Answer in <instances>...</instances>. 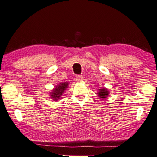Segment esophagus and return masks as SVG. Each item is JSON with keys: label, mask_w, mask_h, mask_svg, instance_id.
Instances as JSON below:
<instances>
[{"label": "esophagus", "mask_w": 157, "mask_h": 157, "mask_svg": "<svg viewBox=\"0 0 157 157\" xmlns=\"http://www.w3.org/2000/svg\"><path fill=\"white\" fill-rule=\"evenodd\" d=\"M83 76L82 75H78L76 76V78H75V80L77 81V82H82L83 81Z\"/></svg>", "instance_id": "obj_1"}]
</instances>
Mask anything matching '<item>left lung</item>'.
I'll list each match as a JSON object with an SVG mask.
<instances>
[{
    "label": "left lung",
    "mask_w": 157,
    "mask_h": 157,
    "mask_svg": "<svg viewBox=\"0 0 157 157\" xmlns=\"http://www.w3.org/2000/svg\"><path fill=\"white\" fill-rule=\"evenodd\" d=\"M99 92H98V96L100 97V98H102V99H105V98H107L109 94V91H108L106 88H100L99 89Z\"/></svg>",
    "instance_id": "1"
}]
</instances>
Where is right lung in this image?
I'll list each match as a JSON object with an SVG mask.
<instances>
[{
    "label": "right lung",
    "mask_w": 157,
    "mask_h": 157,
    "mask_svg": "<svg viewBox=\"0 0 157 157\" xmlns=\"http://www.w3.org/2000/svg\"><path fill=\"white\" fill-rule=\"evenodd\" d=\"M68 86V82H63L60 84H58V85L55 86V89L52 90V92H50L51 98L55 101H57L59 99H60L62 94L65 92Z\"/></svg>",
    "instance_id": "right-lung-1"
}]
</instances>
